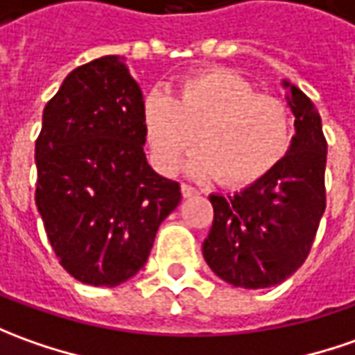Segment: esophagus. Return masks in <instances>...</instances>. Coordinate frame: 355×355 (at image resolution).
I'll use <instances>...</instances> for the list:
<instances>
[{
	"label": "esophagus",
	"mask_w": 355,
	"mask_h": 355,
	"mask_svg": "<svg viewBox=\"0 0 355 355\" xmlns=\"http://www.w3.org/2000/svg\"><path fill=\"white\" fill-rule=\"evenodd\" d=\"M180 190H182V196L184 198H192V196H198V194H200V190H196L194 187H190V184H182V187H180Z\"/></svg>",
	"instance_id": "esophagus-1"
}]
</instances>
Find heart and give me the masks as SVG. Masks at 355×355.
<instances>
[{
    "label": "heart",
    "mask_w": 355,
    "mask_h": 355,
    "mask_svg": "<svg viewBox=\"0 0 355 355\" xmlns=\"http://www.w3.org/2000/svg\"><path fill=\"white\" fill-rule=\"evenodd\" d=\"M141 122L153 163L175 173L194 149V175H211L227 188H245L268 177L291 149L289 108L259 95L248 79L225 67L187 76L175 96L151 91L141 103Z\"/></svg>",
    "instance_id": "obj_1"
}]
</instances>
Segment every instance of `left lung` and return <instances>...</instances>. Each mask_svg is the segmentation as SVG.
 Wrapping results in <instances>:
<instances>
[{
	"label": "left lung",
	"mask_w": 355,
	"mask_h": 355,
	"mask_svg": "<svg viewBox=\"0 0 355 355\" xmlns=\"http://www.w3.org/2000/svg\"><path fill=\"white\" fill-rule=\"evenodd\" d=\"M291 95L295 136L268 177L233 196L211 194L214 223L202 245L208 266L235 288L262 289L289 278L309 257L327 208V139L311 98Z\"/></svg>",
	"instance_id": "8db88e82"
}]
</instances>
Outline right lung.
I'll use <instances>...</instances> for the list:
<instances>
[{"mask_svg":"<svg viewBox=\"0 0 355 355\" xmlns=\"http://www.w3.org/2000/svg\"><path fill=\"white\" fill-rule=\"evenodd\" d=\"M141 89L118 56L64 79L36 139V208L67 274L95 288L136 276L180 184L147 165Z\"/></svg>","mask_w":355,"mask_h":355,"instance_id":"add662e5","label":"right lung"}]
</instances>
